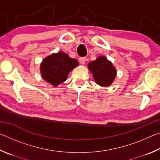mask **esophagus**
<instances>
[{
  "label": "esophagus",
  "instance_id": "1",
  "mask_svg": "<svg viewBox=\"0 0 160 160\" xmlns=\"http://www.w3.org/2000/svg\"><path fill=\"white\" fill-rule=\"evenodd\" d=\"M85 61H86V58H85V57H80V58H79L80 63L81 64H82V65L85 63Z\"/></svg>",
  "mask_w": 160,
  "mask_h": 160
}]
</instances>
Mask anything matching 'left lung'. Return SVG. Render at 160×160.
<instances>
[{"instance_id":"8db88e82","label":"left lung","mask_w":160,"mask_h":160,"mask_svg":"<svg viewBox=\"0 0 160 160\" xmlns=\"http://www.w3.org/2000/svg\"><path fill=\"white\" fill-rule=\"evenodd\" d=\"M88 68L93 75L97 84L102 87L111 85L116 75V70L112 62L104 56H99L88 64Z\"/></svg>"}]
</instances>
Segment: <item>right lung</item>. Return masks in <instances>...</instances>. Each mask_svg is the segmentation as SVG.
<instances>
[{
    "instance_id": "1",
    "label": "right lung",
    "mask_w": 160,
    "mask_h": 160,
    "mask_svg": "<svg viewBox=\"0 0 160 160\" xmlns=\"http://www.w3.org/2000/svg\"><path fill=\"white\" fill-rule=\"evenodd\" d=\"M78 64L76 59L70 58L61 51L46 57L42 62L40 70L43 79L56 87L66 80L69 72Z\"/></svg>"
}]
</instances>
